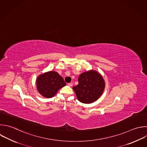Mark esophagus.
Wrapping results in <instances>:
<instances>
[{"mask_svg": "<svg viewBox=\"0 0 147 147\" xmlns=\"http://www.w3.org/2000/svg\"><path fill=\"white\" fill-rule=\"evenodd\" d=\"M68 86H69V87H72V86H73V84H72V83H69L68 84Z\"/></svg>", "mask_w": 147, "mask_h": 147, "instance_id": "obj_1", "label": "esophagus"}]
</instances>
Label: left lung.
Wrapping results in <instances>:
<instances>
[{"label":"left lung","mask_w":147,"mask_h":147,"mask_svg":"<svg viewBox=\"0 0 147 147\" xmlns=\"http://www.w3.org/2000/svg\"><path fill=\"white\" fill-rule=\"evenodd\" d=\"M79 84L73 87L78 99L83 103H91L102 95L105 82L101 74L94 70L82 73L78 78Z\"/></svg>","instance_id":"left-lung-1"}]
</instances>
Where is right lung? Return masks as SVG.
<instances>
[{
    "mask_svg": "<svg viewBox=\"0 0 147 147\" xmlns=\"http://www.w3.org/2000/svg\"><path fill=\"white\" fill-rule=\"evenodd\" d=\"M38 92L44 97L51 98L57 92L66 85L63 78L53 71H50L40 75L36 79Z\"/></svg>",
    "mask_w": 147,
    "mask_h": 147,
    "instance_id": "obj_1",
    "label": "right lung"
}]
</instances>
